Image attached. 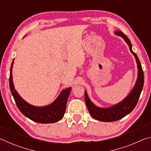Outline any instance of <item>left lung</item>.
I'll return each instance as SVG.
<instances>
[{
    "instance_id": "1",
    "label": "left lung",
    "mask_w": 151,
    "mask_h": 151,
    "mask_svg": "<svg viewBox=\"0 0 151 151\" xmlns=\"http://www.w3.org/2000/svg\"><path fill=\"white\" fill-rule=\"evenodd\" d=\"M114 35L121 37L129 47V49L132 54L134 55L137 64L138 75L133 88L123 100L119 103L111 106L106 107V108H102V107L95 105L89 98L86 91H85V101L89 113L93 119L103 122L118 121V120L121 119L127 116L130 112H131L139 101V96L143 88V85H144V73H143L139 58L132 50L131 40L123 32L120 30L114 31Z\"/></svg>"
}]
</instances>
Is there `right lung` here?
Wrapping results in <instances>:
<instances>
[{"instance_id":"obj_1","label":"right lung","mask_w":151,"mask_h":151,"mask_svg":"<svg viewBox=\"0 0 151 151\" xmlns=\"http://www.w3.org/2000/svg\"><path fill=\"white\" fill-rule=\"evenodd\" d=\"M14 60H12L10 70L9 85L12 95L13 96L15 103L20 111L27 118L39 123H54L59 121L63 118L65 113L66 103L72 91V88L69 87L63 89L58 94L57 98L50 104L42 106L32 105L24 101L14 88L12 73Z\"/></svg>"}]
</instances>
